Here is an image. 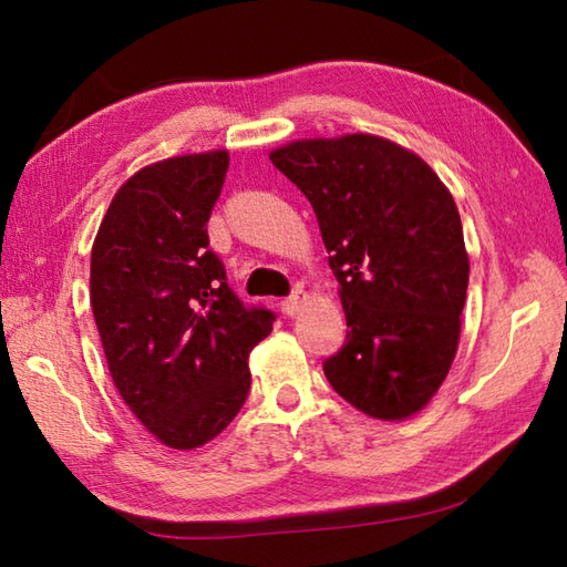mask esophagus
<instances>
[{
  "mask_svg": "<svg viewBox=\"0 0 567 567\" xmlns=\"http://www.w3.org/2000/svg\"><path fill=\"white\" fill-rule=\"evenodd\" d=\"M305 305H307V292L297 287V290H292V295L282 302V310H285V315L295 318V315H300L305 310Z\"/></svg>",
  "mask_w": 567,
  "mask_h": 567,
  "instance_id": "1",
  "label": "esophagus"
}]
</instances>
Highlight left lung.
<instances>
[{"mask_svg": "<svg viewBox=\"0 0 567 567\" xmlns=\"http://www.w3.org/2000/svg\"><path fill=\"white\" fill-rule=\"evenodd\" d=\"M318 215L348 340L324 360L340 398L378 420L415 415L460 340L470 262L455 199L427 162L375 134L270 152Z\"/></svg>", "mask_w": 567, "mask_h": 567, "instance_id": "left-lung-1", "label": "left lung"}]
</instances>
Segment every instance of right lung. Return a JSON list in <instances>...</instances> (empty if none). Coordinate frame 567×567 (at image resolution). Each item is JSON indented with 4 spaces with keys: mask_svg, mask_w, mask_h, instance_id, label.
<instances>
[{
    "mask_svg": "<svg viewBox=\"0 0 567 567\" xmlns=\"http://www.w3.org/2000/svg\"><path fill=\"white\" fill-rule=\"evenodd\" d=\"M225 150L155 162L117 189L92 245L90 302L122 400L162 445L213 440L245 405L275 312L245 307L209 249Z\"/></svg>",
    "mask_w": 567,
    "mask_h": 567,
    "instance_id": "right-lung-1",
    "label": "right lung"
}]
</instances>
